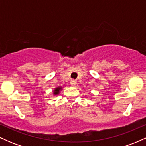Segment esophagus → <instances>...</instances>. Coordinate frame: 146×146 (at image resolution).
<instances>
[{"label":"esophagus","instance_id":"obj_1","mask_svg":"<svg viewBox=\"0 0 146 146\" xmlns=\"http://www.w3.org/2000/svg\"><path fill=\"white\" fill-rule=\"evenodd\" d=\"M77 84V81L75 80H71V85L72 86H75Z\"/></svg>","mask_w":146,"mask_h":146}]
</instances>
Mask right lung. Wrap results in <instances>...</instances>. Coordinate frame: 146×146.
<instances>
[{
    "label": "right lung",
    "mask_w": 146,
    "mask_h": 146,
    "mask_svg": "<svg viewBox=\"0 0 146 146\" xmlns=\"http://www.w3.org/2000/svg\"><path fill=\"white\" fill-rule=\"evenodd\" d=\"M60 89H61V88H60V87H58V88H56L54 90V94L55 95L58 94V93H59V91H60Z\"/></svg>",
    "instance_id": "add662e5"
}]
</instances>
